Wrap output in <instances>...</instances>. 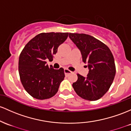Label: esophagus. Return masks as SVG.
<instances>
[{
  "instance_id": "1",
  "label": "esophagus",
  "mask_w": 131,
  "mask_h": 131,
  "mask_svg": "<svg viewBox=\"0 0 131 131\" xmlns=\"http://www.w3.org/2000/svg\"><path fill=\"white\" fill-rule=\"evenodd\" d=\"M64 74H65L66 76H68V75H70V74H71V73H72V72H71L70 70H69L68 69H67V68L64 69Z\"/></svg>"
}]
</instances>
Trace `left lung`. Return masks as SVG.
Masks as SVG:
<instances>
[{
  "instance_id": "1",
  "label": "left lung",
  "mask_w": 131,
  "mask_h": 131,
  "mask_svg": "<svg viewBox=\"0 0 131 131\" xmlns=\"http://www.w3.org/2000/svg\"><path fill=\"white\" fill-rule=\"evenodd\" d=\"M69 37L81 51L82 60L87 63V77L77 74L78 80L72 86L81 98L96 101L109 90L116 74L114 59L104 43L84 34H69Z\"/></svg>"
}]
</instances>
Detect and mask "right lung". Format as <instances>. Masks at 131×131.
I'll list each match as a JSON object with an SVG mask.
<instances>
[{
    "label": "right lung",
    "instance_id": "right-lung-1",
    "mask_svg": "<svg viewBox=\"0 0 131 131\" xmlns=\"http://www.w3.org/2000/svg\"><path fill=\"white\" fill-rule=\"evenodd\" d=\"M69 33H41L30 40L20 53L18 72L25 91L37 100L53 97L64 80V69L54 70L45 60L52 61L59 46Z\"/></svg>",
    "mask_w": 131,
    "mask_h": 131
}]
</instances>
